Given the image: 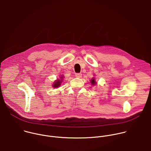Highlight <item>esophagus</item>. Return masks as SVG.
Here are the masks:
<instances>
[{
	"label": "esophagus",
	"instance_id": "1",
	"mask_svg": "<svg viewBox=\"0 0 151 151\" xmlns=\"http://www.w3.org/2000/svg\"><path fill=\"white\" fill-rule=\"evenodd\" d=\"M75 76L76 78H81L82 77V73H77L75 74Z\"/></svg>",
	"mask_w": 151,
	"mask_h": 151
}]
</instances>
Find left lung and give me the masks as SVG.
Masks as SVG:
<instances>
[{
  "mask_svg": "<svg viewBox=\"0 0 151 151\" xmlns=\"http://www.w3.org/2000/svg\"><path fill=\"white\" fill-rule=\"evenodd\" d=\"M91 83H92V85H95L96 84V82L95 81V80H94V79H92L91 81Z\"/></svg>",
  "mask_w": 151,
  "mask_h": 151,
  "instance_id": "obj_1",
  "label": "left lung"
}]
</instances>
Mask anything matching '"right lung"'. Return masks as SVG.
<instances>
[{"instance_id": "obj_1", "label": "right lung", "mask_w": 151, "mask_h": 151, "mask_svg": "<svg viewBox=\"0 0 151 151\" xmlns=\"http://www.w3.org/2000/svg\"><path fill=\"white\" fill-rule=\"evenodd\" d=\"M60 78H61V79H62L63 76H61ZM62 79H61V81H60L59 79H58L57 81H56L55 82V84H53V85H53L54 88L59 87V86L60 85V83H61V82H62Z\"/></svg>"}]
</instances>
